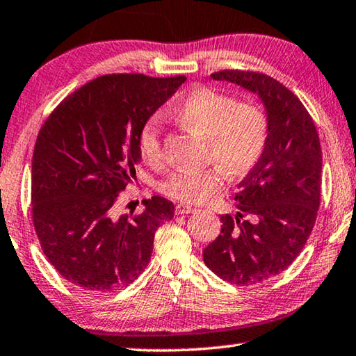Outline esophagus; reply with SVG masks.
<instances>
[{
	"instance_id": "esophagus-1",
	"label": "esophagus",
	"mask_w": 356,
	"mask_h": 356,
	"mask_svg": "<svg viewBox=\"0 0 356 356\" xmlns=\"http://www.w3.org/2000/svg\"><path fill=\"white\" fill-rule=\"evenodd\" d=\"M194 211H195L194 207H191V204H186V203H179V204H177V208H175V213H177L178 216L191 214V213H194Z\"/></svg>"
}]
</instances>
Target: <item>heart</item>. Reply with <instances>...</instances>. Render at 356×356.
<instances>
[{
	"label": "heart",
	"instance_id": "1",
	"mask_svg": "<svg viewBox=\"0 0 356 356\" xmlns=\"http://www.w3.org/2000/svg\"><path fill=\"white\" fill-rule=\"evenodd\" d=\"M175 115L186 128L207 137V158L216 162L168 175L161 191L179 202H209L223 189L228 175L244 177L257 165L269 137V118L263 106L253 99H236L213 87L200 86L191 90ZM137 152L148 165H162L165 154L158 118H149L140 127Z\"/></svg>",
	"mask_w": 356,
	"mask_h": 356
}]
</instances>
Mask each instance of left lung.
Here are the masks:
<instances>
[{"mask_svg":"<svg viewBox=\"0 0 356 356\" xmlns=\"http://www.w3.org/2000/svg\"><path fill=\"white\" fill-rule=\"evenodd\" d=\"M211 78L258 93L269 118L264 152L236 192L239 213L220 217V234L203 250L216 275L250 286L288 269L313 232L322 184L319 134L296 93L269 74L222 70Z\"/></svg>","mask_w":356,"mask_h":356,"instance_id":"obj_1","label":"left lung"}]
</instances>
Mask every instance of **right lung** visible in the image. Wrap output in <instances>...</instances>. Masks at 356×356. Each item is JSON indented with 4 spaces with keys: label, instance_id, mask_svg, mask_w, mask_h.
I'll return each mask as SVG.
<instances>
[{
    "label": "right lung",
    "instance_id": "add662e5",
    "mask_svg": "<svg viewBox=\"0 0 356 356\" xmlns=\"http://www.w3.org/2000/svg\"><path fill=\"white\" fill-rule=\"evenodd\" d=\"M186 76L103 74L56 106L37 136L31 209L40 247L62 277L90 292L128 286L145 269L154 233L173 219L159 195L118 216V194L136 177L137 134Z\"/></svg>",
    "mask_w": 356,
    "mask_h": 356
}]
</instances>
